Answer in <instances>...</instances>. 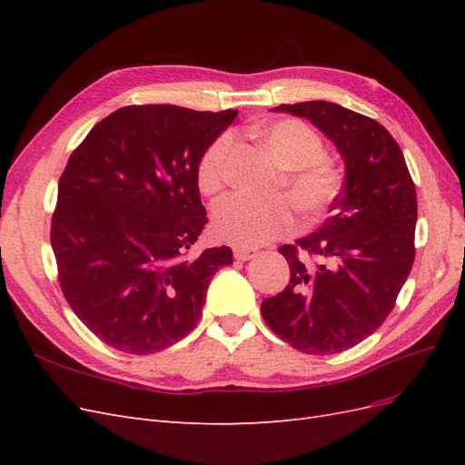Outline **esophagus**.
Returning <instances> with one entry per match:
<instances>
[{"label":"esophagus","instance_id":"1","mask_svg":"<svg viewBox=\"0 0 465 465\" xmlns=\"http://www.w3.org/2000/svg\"><path fill=\"white\" fill-rule=\"evenodd\" d=\"M234 258L241 260V262H246V260H252L256 258L258 252L254 248H246V246H234Z\"/></svg>","mask_w":465,"mask_h":465}]
</instances>
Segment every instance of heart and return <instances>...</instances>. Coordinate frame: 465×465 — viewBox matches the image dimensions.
Here are the masks:
<instances>
[{
  "label": "heart",
  "instance_id": "1",
  "mask_svg": "<svg viewBox=\"0 0 465 465\" xmlns=\"http://www.w3.org/2000/svg\"><path fill=\"white\" fill-rule=\"evenodd\" d=\"M260 135L277 164L285 168L281 184L301 215L312 219L323 213L340 192V176L323 159V139L301 120L273 122L260 130ZM232 145V135L224 132L202 153L195 171L202 193L213 195L223 190L229 178ZM292 229L294 215L285 198L256 202L244 195H229L213 207V231L236 246H262Z\"/></svg>",
  "mask_w": 465,
  "mask_h": 465
}]
</instances>
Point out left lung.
I'll list each match as a JSON object with an SVG mask.
<instances>
[{
  "instance_id": "left-lung-1",
  "label": "left lung",
  "mask_w": 465,
  "mask_h": 465,
  "mask_svg": "<svg viewBox=\"0 0 465 465\" xmlns=\"http://www.w3.org/2000/svg\"><path fill=\"white\" fill-rule=\"evenodd\" d=\"M275 110L308 118L326 134L347 174L333 215L314 234L279 248L291 279L262 302V316L302 353H341L382 326L410 277L415 184L396 139L376 120L326 101Z\"/></svg>"
}]
</instances>
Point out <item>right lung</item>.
Segmentation results:
<instances>
[{
    "label": "right lung",
    "mask_w": 465,
    "mask_h": 465,
    "mask_svg": "<svg viewBox=\"0 0 465 465\" xmlns=\"http://www.w3.org/2000/svg\"><path fill=\"white\" fill-rule=\"evenodd\" d=\"M236 114L124 106L69 157L50 242L67 304L106 345L157 353L200 322L209 281L232 250L192 252L207 223L195 171Z\"/></svg>",
    "instance_id": "obj_1"
}]
</instances>
